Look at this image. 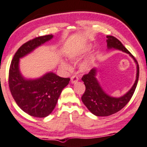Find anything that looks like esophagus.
I'll return each instance as SVG.
<instances>
[{
	"label": "esophagus",
	"mask_w": 147,
	"mask_h": 147,
	"mask_svg": "<svg viewBox=\"0 0 147 147\" xmlns=\"http://www.w3.org/2000/svg\"><path fill=\"white\" fill-rule=\"evenodd\" d=\"M78 81V78L76 76H73L71 78V82L72 84H75Z\"/></svg>",
	"instance_id": "obj_1"
}]
</instances>
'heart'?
<instances>
[{
    "label": "heart",
    "mask_w": 147,
    "mask_h": 147,
    "mask_svg": "<svg viewBox=\"0 0 147 147\" xmlns=\"http://www.w3.org/2000/svg\"><path fill=\"white\" fill-rule=\"evenodd\" d=\"M90 48H91L90 46H88V47H86L84 50H82V51H73L70 52V53L68 54L67 55L68 59H69L71 61L75 62V61H78L79 59H80V58L83 56V54L86 53L87 51H88L90 49ZM60 67H61V68L62 69L63 71H70L71 69V66L69 63H68L67 62L64 61H61V63H60ZM79 68L81 71L85 72L89 70L90 66L87 62L84 61V62H82L79 65Z\"/></svg>",
    "instance_id": "b5f03b06"
}]
</instances>
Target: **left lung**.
Instances as JSON below:
<instances>
[{
	"instance_id": "1",
	"label": "left lung",
	"mask_w": 147,
	"mask_h": 147,
	"mask_svg": "<svg viewBox=\"0 0 147 147\" xmlns=\"http://www.w3.org/2000/svg\"><path fill=\"white\" fill-rule=\"evenodd\" d=\"M106 38L107 50L115 49L121 50L129 54L133 59L136 65V80L131 88L125 94L119 97H112L104 90L97 78L98 73L97 67L93 68L88 74L83 76L82 80L86 86V90L82 97V101L88 110L97 117L110 116L122 109L131 98L136 88L139 77V66L133 55L116 37L108 35Z\"/></svg>"
}]
</instances>
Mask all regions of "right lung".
<instances>
[{"label":"right lung","instance_id":"obj_1","mask_svg":"<svg viewBox=\"0 0 147 147\" xmlns=\"http://www.w3.org/2000/svg\"><path fill=\"white\" fill-rule=\"evenodd\" d=\"M54 35L41 36L23 44L18 50L11 63L9 85L18 106L32 117L43 118L52 113L61 92L69 82L52 71L37 78H26L20 69V59L34 51L53 38Z\"/></svg>","mask_w":147,"mask_h":147}]
</instances>
